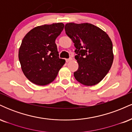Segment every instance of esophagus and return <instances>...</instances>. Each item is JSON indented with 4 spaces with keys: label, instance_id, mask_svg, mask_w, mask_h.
Here are the masks:
<instances>
[{
    "label": "esophagus",
    "instance_id": "1",
    "mask_svg": "<svg viewBox=\"0 0 132 132\" xmlns=\"http://www.w3.org/2000/svg\"><path fill=\"white\" fill-rule=\"evenodd\" d=\"M71 60H72V58H71V57H70V58H69V59H66V61L67 62V63H68V62H69V61H71Z\"/></svg>",
    "mask_w": 132,
    "mask_h": 132
}]
</instances>
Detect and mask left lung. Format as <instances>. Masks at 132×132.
<instances>
[{
  "label": "left lung",
  "mask_w": 132,
  "mask_h": 132,
  "mask_svg": "<svg viewBox=\"0 0 132 132\" xmlns=\"http://www.w3.org/2000/svg\"><path fill=\"white\" fill-rule=\"evenodd\" d=\"M64 29L76 48L75 59L79 68L74 72L75 79L85 86L98 84L108 73L113 61L112 42L109 35L88 23H68Z\"/></svg>",
  "instance_id": "1"
}]
</instances>
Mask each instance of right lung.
I'll return each mask as SVG.
<instances>
[{
  "instance_id": "1",
  "label": "right lung",
  "mask_w": 132,
  "mask_h": 132,
  "mask_svg": "<svg viewBox=\"0 0 132 132\" xmlns=\"http://www.w3.org/2000/svg\"><path fill=\"white\" fill-rule=\"evenodd\" d=\"M64 25L56 23L35 27L22 40L19 51L22 70L33 84L45 86L56 78L65 60L59 57L55 40Z\"/></svg>"
}]
</instances>
